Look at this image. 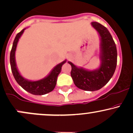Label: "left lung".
<instances>
[{"label": "left lung", "mask_w": 133, "mask_h": 133, "mask_svg": "<svg viewBox=\"0 0 133 133\" xmlns=\"http://www.w3.org/2000/svg\"><path fill=\"white\" fill-rule=\"evenodd\" d=\"M91 25L100 38L99 68L89 70L68 62L71 65V76L74 84L88 91H97L104 86L113 76L117 64L116 46L109 30L98 22H91Z\"/></svg>", "instance_id": "obj_1"}]
</instances>
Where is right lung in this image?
<instances>
[{
    "mask_svg": "<svg viewBox=\"0 0 133 133\" xmlns=\"http://www.w3.org/2000/svg\"><path fill=\"white\" fill-rule=\"evenodd\" d=\"M27 28V27L23 29L19 33H18L14 41L10 54V63L12 72L17 82L24 90L34 95H44L51 92L54 89L57 82V77L61 71L62 65L66 62L67 60L65 59L64 61L56 65L49 73L48 75L44 78L37 81H31L24 78L19 72L17 66L16 51L19 39L24 33V30L26 29Z\"/></svg>",
    "mask_w": 133,
    "mask_h": 133,
    "instance_id": "1",
    "label": "right lung"
}]
</instances>
